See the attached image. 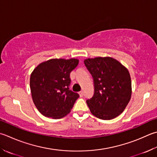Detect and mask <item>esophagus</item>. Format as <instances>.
I'll use <instances>...</instances> for the list:
<instances>
[{"label": "esophagus", "mask_w": 157, "mask_h": 157, "mask_svg": "<svg viewBox=\"0 0 157 157\" xmlns=\"http://www.w3.org/2000/svg\"><path fill=\"white\" fill-rule=\"evenodd\" d=\"M79 94L80 95V97H83L84 96V93H83V91H80L79 92Z\"/></svg>", "instance_id": "obj_1"}]
</instances>
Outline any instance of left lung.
Listing matches in <instances>:
<instances>
[{"label":"left lung","instance_id":"left-lung-1","mask_svg":"<svg viewBox=\"0 0 157 157\" xmlns=\"http://www.w3.org/2000/svg\"><path fill=\"white\" fill-rule=\"evenodd\" d=\"M84 64L94 79V94L86 100L91 113L102 120L117 117L131 99V80L128 71L110 57L88 58Z\"/></svg>","mask_w":157,"mask_h":157}]
</instances>
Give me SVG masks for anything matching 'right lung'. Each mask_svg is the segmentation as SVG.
I'll use <instances>...</instances> for the list:
<instances>
[{
	"label": "right lung",
	"mask_w": 157,
	"mask_h": 157,
	"mask_svg": "<svg viewBox=\"0 0 157 157\" xmlns=\"http://www.w3.org/2000/svg\"><path fill=\"white\" fill-rule=\"evenodd\" d=\"M79 60L51 59L39 64L30 75L33 102L45 117L59 119L71 112L79 95L69 89L70 73Z\"/></svg>",
	"instance_id": "obj_1"
}]
</instances>
